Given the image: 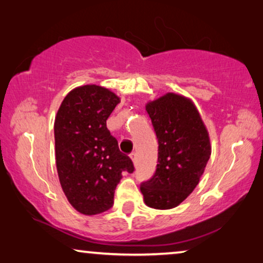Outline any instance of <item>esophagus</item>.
I'll list each match as a JSON object with an SVG mask.
<instances>
[{
    "mask_svg": "<svg viewBox=\"0 0 263 263\" xmlns=\"http://www.w3.org/2000/svg\"><path fill=\"white\" fill-rule=\"evenodd\" d=\"M131 160H132V162H133V165H137V154L136 153H132L131 154Z\"/></svg>",
    "mask_w": 263,
    "mask_h": 263,
    "instance_id": "1",
    "label": "esophagus"
}]
</instances>
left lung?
Instances as JSON below:
<instances>
[{
  "instance_id": "obj_1",
  "label": "left lung",
  "mask_w": 263,
  "mask_h": 263,
  "mask_svg": "<svg viewBox=\"0 0 263 263\" xmlns=\"http://www.w3.org/2000/svg\"><path fill=\"white\" fill-rule=\"evenodd\" d=\"M145 107L159 147L156 173L140 191L148 207L171 210L189 197L205 172L212 153L210 135L185 96L168 92Z\"/></svg>"
}]
</instances>
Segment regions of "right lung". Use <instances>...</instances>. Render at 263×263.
Masks as SVG:
<instances>
[{"instance_id": "obj_1", "label": "right lung", "mask_w": 263, "mask_h": 263, "mask_svg": "<svg viewBox=\"0 0 263 263\" xmlns=\"http://www.w3.org/2000/svg\"><path fill=\"white\" fill-rule=\"evenodd\" d=\"M118 103L120 98L109 89L89 84L70 91L57 111L53 130L58 178L69 202L82 214L110 210L122 173L135 171L106 127Z\"/></svg>"}]
</instances>
